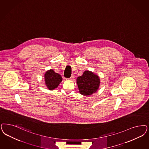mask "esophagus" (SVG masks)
Instances as JSON below:
<instances>
[{"label":"esophagus","mask_w":149,"mask_h":149,"mask_svg":"<svg viewBox=\"0 0 149 149\" xmlns=\"http://www.w3.org/2000/svg\"><path fill=\"white\" fill-rule=\"evenodd\" d=\"M74 77L73 75H72V76H71V77L69 78V80H72V79H74Z\"/></svg>","instance_id":"obj_1"}]
</instances>
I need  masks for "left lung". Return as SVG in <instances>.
<instances>
[{
	"label": "left lung",
	"mask_w": 149,
	"mask_h": 149,
	"mask_svg": "<svg viewBox=\"0 0 149 149\" xmlns=\"http://www.w3.org/2000/svg\"><path fill=\"white\" fill-rule=\"evenodd\" d=\"M79 93L84 96H90L95 93L100 86L99 77L90 71H85L77 79Z\"/></svg>",
	"instance_id": "obj_1"
}]
</instances>
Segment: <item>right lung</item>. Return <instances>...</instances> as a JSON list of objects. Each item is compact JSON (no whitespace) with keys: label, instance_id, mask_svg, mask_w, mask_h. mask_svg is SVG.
I'll return each mask as SVG.
<instances>
[{"label":"right lung","instance_id":"1","mask_svg":"<svg viewBox=\"0 0 149 149\" xmlns=\"http://www.w3.org/2000/svg\"><path fill=\"white\" fill-rule=\"evenodd\" d=\"M45 81L47 88L49 90H53L62 82V77L61 75L50 69L45 74Z\"/></svg>","mask_w":149,"mask_h":149}]
</instances>
